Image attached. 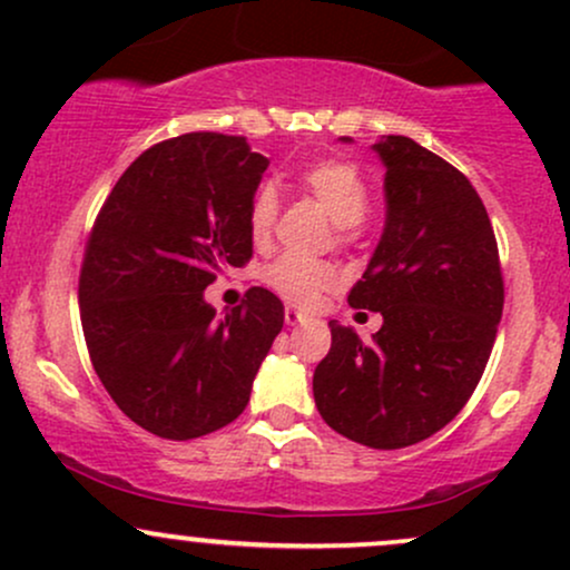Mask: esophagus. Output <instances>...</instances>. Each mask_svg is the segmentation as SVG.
<instances>
[{
    "instance_id": "obj_1",
    "label": "esophagus",
    "mask_w": 570,
    "mask_h": 570,
    "mask_svg": "<svg viewBox=\"0 0 570 570\" xmlns=\"http://www.w3.org/2000/svg\"><path fill=\"white\" fill-rule=\"evenodd\" d=\"M305 313H299V311H294V307H286L284 311V322L289 324V326H297V324H303L305 322Z\"/></svg>"
}]
</instances>
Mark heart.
I'll return each instance as SVG.
<instances>
[{"label":"heart","mask_w":570,"mask_h":570,"mask_svg":"<svg viewBox=\"0 0 570 570\" xmlns=\"http://www.w3.org/2000/svg\"><path fill=\"white\" fill-rule=\"evenodd\" d=\"M299 187L330 214L337 227L362 225L370 212V189L362 174L343 160H318L299 174ZM278 219V198L271 187H263L248 206V238L254 246H267ZM348 230H340L345 238ZM265 286L294 307H313L324 292L335 286L337 273L326 263L278 257L263 271Z\"/></svg>","instance_id":"heart-1"}]
</instances>
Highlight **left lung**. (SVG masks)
I'll use <instances>...</instances> for the list:
<instances>
[{
    "label": "left lung",
    "instance_id": "1",
    "mask_svg": "<svg viewBox=\"0 0 570 570\" xmlns=\"http://www.w3.org/2000/svg\"><path fill=\"white\" fill-rule=\"evenodd\" d=\"M375 153L385 227L348 303L381 313L383 326L364 343L330 322L313 399L337 434L399 450L448 426L474 394L499 332L503 276L493 225L466 176L407 136H385Z\"/></svg>",
    "mask_w": 570,
    "mask_h": 570
}]
</instances>
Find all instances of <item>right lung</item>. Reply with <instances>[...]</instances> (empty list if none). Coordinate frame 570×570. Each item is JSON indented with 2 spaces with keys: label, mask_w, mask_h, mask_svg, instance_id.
Returning a JSON list of instances; mask_svg holds the SVG:
<instances>
[{
  "label": "right lung",
  "mask_w": 570,
  "mask_h": 570,
  "mask_svg": "<svg viewBox=\"0 0 570 570\" xmlns=\"http://www.w3.org/2000/svg\"><path fill=\"white\" fill-rule=\"evenodd\" d=\"M265 168L244 136H174L130 163L88 235L77 297L90 362L117 407L163 440L233 423L284 326L263 286L225 318L203 299L252 259L248 206Z\"/></svg>",
  "instance_id": "add662e5"
}]
</instances>
